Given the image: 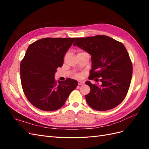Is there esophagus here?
<instances>
[{
    "instance_id": "obj_1",
    "label": "esophagus",
    "mask_w": 149,
    "mask_h": 149,
    "mask_svg": "<svg viewBox=\"0 0 149 149\" xmlns=\"http://www.w3.org/2000/svg\"><path fill=\"white\" fill-rule=\"evenodd\" d=\"M84 83V81H78V85H79V86L83 85Z\"/></svg>"
}]
</instances>
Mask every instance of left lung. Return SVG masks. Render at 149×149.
Returning a JSON list of instances; mask_svg holds the SVG:
<instances>
[{
  "label": "left lung",
  "mask_w": 149,
  "mask_h": 149,
  "mask_svg": "<svg viewBox=\"0 0 149 149\" xmlns=\"http://www.w3.org/2000/svg\"><path fill=\"white\" fill-rule=\"evenodd\" d=\"M73 45L91 55L89 77L101 78V84L86 82L91 88L85 96L88 105L100 111L118 106L127 93L132 75V65L124 45L107 36L96 35L76 38Z\"/></svg>",
  "instance_id": "8db88e82"
}]
</instances>
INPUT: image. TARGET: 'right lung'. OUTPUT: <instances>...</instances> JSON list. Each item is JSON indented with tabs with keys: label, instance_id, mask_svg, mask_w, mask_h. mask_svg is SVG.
<instances>
[{
	"label": "right lung",
	"instance_id": "1",
	"mask_svg": "<svg viewBox=\"0 0 149 149\" xmlns=\"http://www.w3.org/2000/svg\"><path fill=\"white\" fill-rule=\"evenodd\" d=\"M75 38H45L30 44L20 63L22 86L31 104L45 111L60 109L77 86L76 80H58L55 74Z\"/></svg>",
	"mask_w": 149,
	"mask_h": 149
}]
</instances>
